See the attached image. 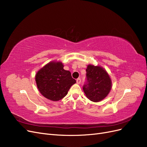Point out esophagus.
I'll list each match as a JSON object with an SVG mask.
<instances>
[{
    "label": "esophagus",
    "mask_w": 147,
    "mask_h": 147,
    "mask_svg": "<svg viewBox=\"0 0 147 147\" xmlns=\"http://www.w3.org/2000/svg\"><path fill=\"white\" fill-rule=\"evenodd\" d=\"M80 83H81V79L80 78H77V84H80Z\"/></svg>",
    "instance_id": "1"
}]
</instances>
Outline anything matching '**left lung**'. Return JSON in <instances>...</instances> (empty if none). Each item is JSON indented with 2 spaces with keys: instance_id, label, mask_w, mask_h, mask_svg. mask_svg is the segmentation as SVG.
I'll use <instances>...</instances> for the list:
<instances>
[{
  "instance_id": "obj_1",
  "label": "left lung",
  "mask_w": 147,
  "mask_h": 147,
  "mask_svg": "<svg viewBox=\"0 0 147 147\" xmlns=\"http://www.w3.org/2000/svg\"><path fill=\"white\" fill-rule=\"evenodd\" d=\"M86 81L83 86L88 98L92 102H99L109 94L112 82L107 72L99 66L88 65Z\"/></svg>"
}]
</instances>
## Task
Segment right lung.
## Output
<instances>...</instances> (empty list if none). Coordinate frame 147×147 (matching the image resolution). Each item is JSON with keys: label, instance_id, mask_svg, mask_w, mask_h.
Returning a JSON list of instances; mask_svg holds the SVG:
<instances>
[{"label": "right lung", "instance_id": "obj_1", "mask_svg": "<svg viewBox=\"0 0 147 147\" xmlns=\"http://www.w3.org/2000/svg\"><path fill=\"white\" fill-rule=\"evenodd\" d=\"M61 62H50L35 75L39 91L46 98L53 101L64 97L71 86L76 83L69 70L63 69Z\"/></svg>", "mask_w": 147, "mask_h": 147}]
</instances>
